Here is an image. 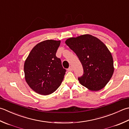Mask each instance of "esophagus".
Instances as JSON below:
<instances>
[{
    "label": "esophagus",
    "instance_id": "obj_1",
    "mask_svg": "<svg viewBox=\"0 0 129 129\" xmlns=\"http://www.w3.org/2000/svg\"><path fill=\"white\" fill-rule=\"evenodd\" d=\"M68 71H70V72L72 71V70H73V68H72V67L70 66V67L68 69Z\"/></svg>",
    "mask_w": 129,
    "mask_h": 129
}]
</instances>
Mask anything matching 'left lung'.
Segmentation results:
<instances>
[{
	"instance_id": "obj_1",
	"label": "left lung",
	"mask_w": 129,
	"mask_h": 129,
	"mask_svg": "<svg viewBox=\"0 0 129 129\" xmlns=\"http://www.w3.org/2000/svg\"><path fill=\"white\" fill-rule=\"evenodd\" d=\"M79 58L83 74L78 77L80 84L93 91L102 89L111 78L114 68L112 55L97 37L84 35L65 41Z\"/></svg>"
}]
</instances>
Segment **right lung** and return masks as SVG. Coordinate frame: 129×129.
Here are the masks:
<instances>
[{"label": "right lung", "instance_id": "add662e5", "mask_svg": "<svg viewBox=\"0 0 129 129\" xmlns=\"http://www.w3.org/2000/svg\"><path fill=\"white\" fill-rule=\"evenodd\" d=\"M60 41L48 40L33 48L24 62L26 81L35 92L41 95L51 94L59 87L66 70L56 53Z\"/></svg>", "mask_w": 129, "mask_h": 129}]
</instances>
